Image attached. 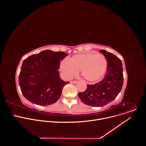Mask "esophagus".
<instances>
[{
	"instance_id": "1",
	"label": "esophagus",
	"mask_w": 146,
	"mask_h": 146,
	"mask_svg": "<svg viewBox=\"0 0 146 146\" xmlns=\"http://www.w3.org/2000/svg\"><path fill=\"white\" fill-rule=\"evenodd\" d=\"M77 82V81H76V80H73V81H70L71 84H76Z\"/></svg>"
}]
</instances>
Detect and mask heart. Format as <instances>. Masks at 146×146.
Segmentation results:
<instances>
[{"label":"heart","instance_id":"heart-1","mask_svg":"<svg viewBox=\"0 0 146 146\" xmlns=\"http://www.w3.org/2000/svg\"><path fill=\"white\" fill-rule=\"evenodd\" d=\"M107 65V60L103 55L84 53L73 55L70 60L64 59L60 62L59 68L66 79L71 78L81 71V75L86 80L95 81L103 76Z\"/></svg>","mask_w":146,"mask_h":146}]
</instances>
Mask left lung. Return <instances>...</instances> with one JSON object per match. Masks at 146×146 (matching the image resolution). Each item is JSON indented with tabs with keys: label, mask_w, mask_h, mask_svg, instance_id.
Masks as SVG:
<instances>
[{
	"label": "left lung",
	"mask_w": 146,
	"mask_h": 146,
	"mask_svg": "<svg viewBox=\"0 0 146 146\" xmlns=\"http://www.w3.org/2000/svg\"><path fill=\"white\" fill-rule=\"evenodd\" d=\"M108 62L105 77L94 85H87L86 90L78 93L81 101L86 105L102 107L114 100L120 92L123 82L121 60L115 55L106 50L99 51Z\"/></svg>",
	"instance_id": "1"
}]
</instances>
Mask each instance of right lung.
Here are the masks:
<instances>
[{
	"label": "right lung",
	"mask_w": 146,
	"mask_h": 146,
	"mask_svg": "<svg viewBox=\"0 0 146 146\" xmlns=\"http://www.w3.org/2000/svg\"><path fill=\"white\" fill-rule=\"evenodd\" d=\"M68 55L64 52L44 50L24 61L19 75V85L24 96L39 106L55 103L63 87L69 81L59 77L60 60Z\"/></svg>",
	"instance_id": "right-lung-1"
}]
</instances>
